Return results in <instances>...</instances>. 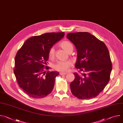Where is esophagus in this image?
<instances>
[{"label": "esophagus", "mask_w": 123, "mask_h": 123, "mask_svg": "<svg viewBox=\"0 0 123 123\" xmlns=\"http://www.w3.org/2000/svg\"><path fill=\"white\" fill-rule=\"evenodd\" d=\"M67 73H60V75H66L67 74Z\"/></svg>", "instance_id": "obj_1"}]
</instances>
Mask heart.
<instances>
[{
    "label": "heart",
    "mask_w": 123,
    "mask_h": 123,
    "mask_svg": "<svg viewBox=\"0 0 123 123\" xmlns=\"http://www.w3.org/2000/svg\"><path fill=\"white\" fill-rule=\"evenodd\" d=\"M60 46L66 51L68 53H70L73 51L74 49V46L72 43L67 40H64L62 41L59 44ZM55 49L54 47H51L49 50L48 56L50 59L53 58L55 56ZM72 65V63L71 61H58L55 64H54L52 68L55 71L66 72L69 69V68Z\"/></svg>",
    "instance_id": "obj_1"
}]
</instances>
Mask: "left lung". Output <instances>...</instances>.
Returning a JSON list of instances; mask_svg holds the SVG:
<instances>
[{
    "instance_id": "left-lung-1",
    "label": "left lung",
    "mask_w": 123,
    "mask_h": 123,
    "mask_svg": "<svg viewBox=\"0 0 123 123\" xmlns=\"http://www.w3.org/2000/svg\"><path fill=\"white\" fill-rule=\"evenodd\" d=\"M67 37L75 46L77 61L75 67L84 74L74 73L70 84L73 94L80 99L94 98L109 82L112 64L105 44L87 32L68 33Z\"/></svg>"
}]
</instances>
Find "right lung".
<instances>
[{"instance_id": "obj_1", "label": "right lung", "mask_w": 123, "mask_h": 123, "mask_svg": "<svg viewBox=\"0 0 123 123\" xmlns=\"http://www.w3.org/2000/svg\"><path fill=\"white\" fill-rule=\"evenodd\" d=\"M64 35V32H48L32 37L17 51L13 72L19 86L29 96L41 98L53 90L55 78L59 73L49 71L46 73L45 70L49 67L45 65L49 59V49Z\"/></svg>"}]
</instances>
